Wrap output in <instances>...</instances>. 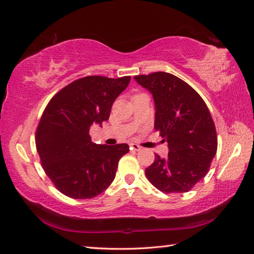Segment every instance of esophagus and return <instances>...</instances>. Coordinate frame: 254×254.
Masks as SVG:
<instances>
[{
    "instance_id": "esophagus-1",
    "label": "esophagus",
    "mask_w": 254,
    "mask_h": 254,
    "mask_svg": "<svg viewBox=\"0 0 254 254\" xmlns=\"http://www.w3.org/2000/svg\"><path fill=\"white\" fill-rule=\"evenodd\" d=\"M130 147H131V149H133V150H141V146H139V145H137V144H135V143H132L131 145H130Z\"/></svg>"
}]
</instances>
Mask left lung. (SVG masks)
<instances>
[{"mask_svg":"<svg viewBox=\"0 0 254 254\" xmlns=\"http://www.w3.org/2000/svg\"><path fill=\"white\" fill-rule=\"evenodd\" d=\"M152 93L155 130L168 142V157L155 155L145 169L148 181L164 193L189 192L206 176L217 152V134L208 108L185 80L170 73L136 75Z\"/></svg>","mask_w":254,"mask_h":254,"instance_id":"1","label":"left lung"}]
</instances>
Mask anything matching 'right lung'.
Here are the masks:
<instances>
[{"instance_id":"obj_1","label":"right lung","mask_w":254,"mask_h":254,"mask_svg":"<svg viewBox=\"0 0 254 254\" xmlns=\"http://www.w3.org/2000/svg\"><path fill=\"white\" fill-rule=\"evenodd\" d=\"M131 76H86L52 97L36 130V147L46 175L68 197L99 195L116 177L127 144L97 145L89 127L109 119L112 104Z\"/></svg>"}]
</instances>
